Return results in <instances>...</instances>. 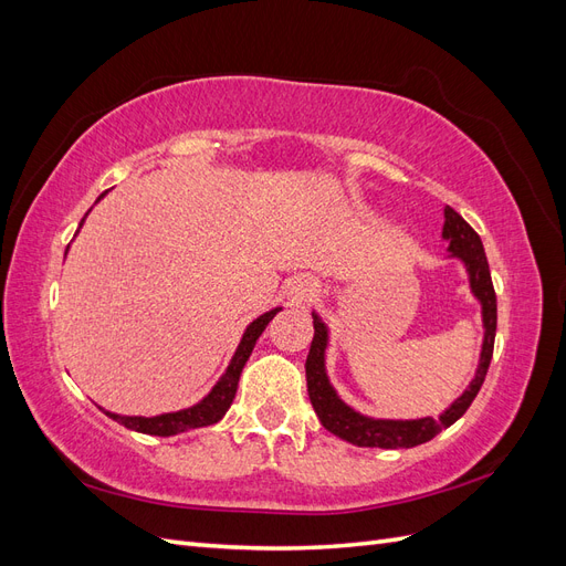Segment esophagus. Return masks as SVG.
I'll list each match as a JSON object with an SVG mask.
<instances>
[{
  "instance_id": "obj_1",
  "label": "esophagus",
  "mask_w": 566,
  "mask_h": 566,
  "mask_svg": "<svg viewBox=\"0 0 566 566\" xmlns=\"http://www.w3.org/2000/svg\"><path fill=\"white\" fill-rule=\"evenodd\" d=\"M318 285L312 281V279H297L295 287H293V297L295 300H310L316 295Z\"/></svg>"
}]
</instances>
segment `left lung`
<instances>
[{"label": "left lung", "mask_w": 566, "mask_h": 566, "mask_svg": "<svg viewBox=\"0 0 566 566\" xmlns=\"http://www.w3.org/2000/svg\"><path fill=\"white\" fill-rule=\"evenodd\" d=\"M441 238L449 243L451 256L465 264L470 276L472 295L482 304V321H484V345L482 356H479V366L474 373V380L470 387L460 394V397L443 410L439 418H418V420H375L368 416L356 413L352 406H347L337 397L333 389L328 373H325V347H328V328L314 316V339L310 356H306V391H310L312 406L325 430L335 437L345 439L354 447H368V449H413L420 443L434 439L441 430H447L455 420L465 416V410L474 401L484 385L489 373V364L493 356V339H495V318H499V306H495V290L491 283V271L484 254L482 238L462 219L453 208L443 210V231Z\"/></svg>", "instance_id": "obj_1"}]
</instances>
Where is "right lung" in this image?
<instances>
[{
	"mask_svg": "<svg viewBox=\"0 0 566 566\" xmlns=\"http://www.w3.org/2000/svg\"><path fill=\"white\" fill-rule=\"evenodd\" d=\"M106 193H101L98 200L104 198ZM84 221V219H82ZM82 227V224H80ZM281 312V306H276V310H271L266 314H262L260 318H254L245 333H243V339L241 345H238L231 364L227 368V373L221 375L219 382L212 387V391L205 397L200 403L191 406V408H184V410H177V413H163V416H153V418H142V416H117V413H111V410H106V416L113 418L115 422L125 424L127 430H134V432H142V434H153V437H172V434H179V432H186V430H196V427H208V424H214L219 422L221 418H224V413L229 410V406L233 403V397H235V389H238V380H241V373H243V366L248 364V358L254 349V342L260 339V335L264 333V328L269 325V321L276 316Z\"/></svg>",
	"mask_w": 566,
	"mask_h": 566,
	"instance_id": "add662e5",
	"label": "right lung"
}]
</instances>
